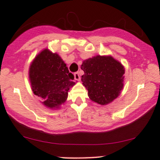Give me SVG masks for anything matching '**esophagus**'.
<instances>
[{
	"mask_svg": "<svg viewBox=\"0 0 160 160\" xmlns=\"http://www.w3.org/2000/svg\"><path fill=\"white\" fill-rule=\"evenodd\" d=\"M74 77H75V80L79 81L80 80V75L78 72H75L74 73Z\"/></svg>",
	"mask_w": 160,
	"mask_h": 160,
	"instance_id": "1",
	"label": "esophagus"
}]
</instances>
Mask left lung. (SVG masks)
<instances>
[{
    "label": "left lung",
    "instance_id": "8db88e82",
    "mask_svg": "<svg viewBox=\"0 0 160 160\" xmlns=\"http://www.w3.org/2000/svg\"><path fill=\"white\" fill-rule=\"evenodd\" d=\"M81 68L85 72L82 76V84L92 101L106 105L121 94L124 68L112 56H94L83 61Z\"/></svg>",
    "mask_w": 160,
    "mask_h": 160
}]
</instances>
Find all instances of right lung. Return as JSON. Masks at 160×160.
Listing matches in <instances>:
<instances>
[{
	"mask_svg": "<svg viewBox=\"0 0 160 160\" xmlns=\"http://www.w3.org/2000/svg\"><path fill=\"white\" fill-rule=\"evenodd\" d=\"M33 94L42 98L46 107L59 108L66 101L68 92L75 85L74 75L57 53L45 49L39 53L29 69Z\"/></svg>",
	"mask_w": 160,
	"mask_h": 160,
	"instance_id": "right-lung-1",
	"label": "right lung"
}]
</instances>
